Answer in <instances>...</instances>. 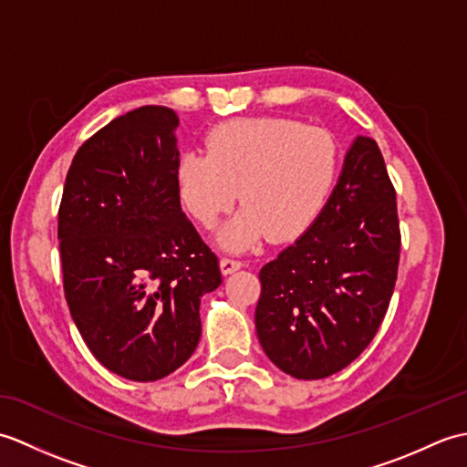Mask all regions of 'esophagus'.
<instances>
[{
    "label": "esophagus",
    "instance_id": "1",
    "mask_svg": "<svg viewBox=\"0 0 467 467\" xmlns=\"http://www.w3.org/2000/svg\"><path fill=\"white\" fill-rule=\"evenodd\" d=\"M243 265L244 263L239 261V259H231V256H224V259H221V271H223V275H231L234 271H239Z\"/></svg>",
    "mask_w": 467,
    "mask_h": 467
}]
</instances>
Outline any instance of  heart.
Instances as JSON below:
<instances>
[{
  "label": "heart",
  "mask_w": 467,
  "mask_h": 467,
  "mask_svg": "<svg viewBox=\"0 0 467 467\" xmlns=\"http://www.w3.org/2000/svg\"><path fill=\"white\" fill-rule=\"evenodd\" d=\"M339 174V144L325 128L289 118H234L206 134L204 150L176 162L178 196L194 221L211 228L236 201L244 204L218 233L231 251L251 249L266 234L293 241L329 202Z\"/></svg>",
  "instance_id": "obj_1"
}]
</instances>
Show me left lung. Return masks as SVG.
Segmentation results:
<instances>
[{
    "label": "left lung",
    "mask_w": 467,
    "mask_h": 467,
    "mask_svg": "<svg viewBox=\"0 0 467 467\" xmlns=\"http://www.w3.org/2000/svg\"><path fill=\"white\" fill-rule=\"evenodd\" d=\"M400 246L381 150L373 138L357 136L325 211L259 273L254 325L266 357L306 381L355 361L389 306Z\"/></svg>",
    "instance_id": "8db88e82"
}]
</instances>
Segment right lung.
Segmentation results:
<instances>
[{
  "mask_svg": "<svg viewBox=\"0 0 467 467\" xmlns=\"http://www.w3.org/2000/svg\"><path fill=\"white\" fill-rule=\"evenodd\" d=\"M178 116L142 106L76 152L57 213L64 293L88 349L130 381H156L201 339L216 254L181 208Z\"/></svg>",
  "mask_w": 467,
  "mask_h": 467,
  "instance_id": "obj_1",
  "label": "right lung"
}]
</instances>
